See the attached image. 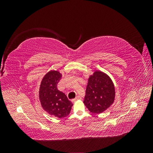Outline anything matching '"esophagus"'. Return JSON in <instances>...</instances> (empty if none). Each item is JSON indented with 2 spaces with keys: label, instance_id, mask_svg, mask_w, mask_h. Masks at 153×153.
Listing matches in <instances>:
<instances>
[{
  "label": "esophagus",
  "instance_id": "34e87169",
  "mask_svg": "<svg viewBox=\"0 0 153 153\" xmlns=\"http://www.w3.org/2000/svg\"><path fill=\"white\" fill-rule=\"evenodd\" d=\"M78 100H81V97L80 96H77L75 99H73L72 100V101H73V102H75L76 101H77Z\"/></svg>",
  "mask_w": 153,
  "mask_h": 153
}]
</instances>
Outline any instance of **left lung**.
<instances>
[{"label": "left lung", "instance_id": "left-lung-1", "mask_svg": "<svg viewBox=\"0 0 153 153\" xmlns=\"http://www.w3.org/2000/svg\"><path fill=\"white\" fill-rule=\"evenodd\" d=\"M115 98V88L108 75L95 71L89 77L84 103L91 112L100 114L110 107Z\"/></svg>", "mask_w": 153, "mask_h": 153}]
</instances>
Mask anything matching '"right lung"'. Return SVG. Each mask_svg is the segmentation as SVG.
Listing matches in <instances>:
<instances>
[{"mask_svg": "<svg viewBox=\"0 0 153 153\" xmlns=\"http://www.w3.org/2000/svg\"><path fill=\"white\" fill-rule=\"evenodd\" d=\"M61 74L57 71L48 72L43 78L39 89V100L43 109L59 118L66 117L73 106L66 94L57 89Z\"/></svg>", "mask_w": 153, "mask_h": 153, "instance_id": "add662e5", "label": "right lung"}]
</instances>
